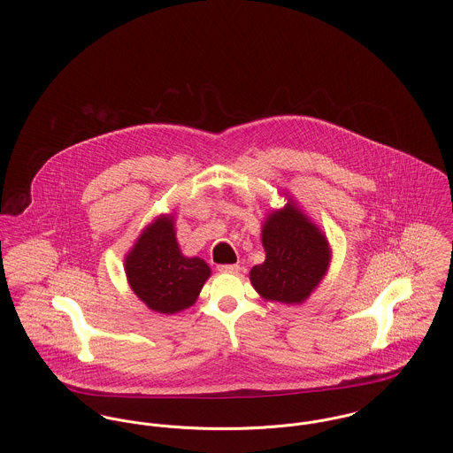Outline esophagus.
Returning a JSON list of instances; mask_svg holds the SVG:
<instances>
[{
	"label": "esophagus",
	"instance_id": "34e87169",
	"mask_svg": "<svg viewBox=\"0 0 453 453\" xmlns=\"http://www.w3.org/2000/svg\"><path fill=\"white\" fill-rule=\"evenodd\" d=\"M239 265H235V263H230V265H219L218 266V270L219 272H226V273H237L239 272Z\"/></svg>",
	"mask_w": 453,
	"mask_h": 453
}]
</instances>
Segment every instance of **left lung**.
Returning a JSON list of instances; mask_svg holds the SVG:
<instances>
[{
  "mask_svg": "<svg viewBox=\"0 0 453 453\" xmlns=\"http://www.w3.org/2000/svg\"><path fill=\"white\" fill-rule=\"evenodd\" d=\"M261 242L266 258L251 268L255 289L266 300L302 303L327 270L329 248L323 234L288 205L266 219Z\"/></svg>",
  "mask_w": 453,
  "mask_h": 453,
  "instance_id": "1",
  "label": "left lung"
}]
</instances>
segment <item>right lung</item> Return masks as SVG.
I'll list each match as a JSON object with an SVG mask.
<instances>
[{"label":"right lung","instance_id":"1","mask_svg":"<svg viewBox=\"0 0 453 453\" xmlns=\"http://www.w3.org/2000/svg\"><path fill=\"white\" fill-rule=\"evenodd\" d=\"M132 291L155 312L174 314L194 305L211 270L181 255L171 218L150 225L126 259Z\"/></svg>","mask_w":453,"mask_h":453}]
</instances>
